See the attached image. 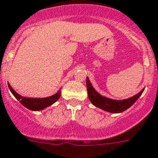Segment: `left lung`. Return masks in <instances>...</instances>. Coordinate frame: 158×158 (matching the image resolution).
I'll use <instances>...</instances> for the list:
<instances>
[{
	"label": "left lung",
	"mask_w": 158,
	"mask_h": 158,
	"mask_svg": "<svg viewBox=\"0 0 158 158\" xmlns=\"http://www.w3.org/2000/svg\"><path fill=\"white\" fill-rule=\"evenodd\" d=\"M86 85L87 90H88V96H89V101L91 102L92 104L102 110L111 113H120L127 110L128 108H130L138 99L139 98V97L142 95L143 92L144 91V89H143L139 93H138L137 94H135V96L131 97V98L123 99V100H115V99L108 98L105 96H102L98 92H97L92 85L89 77H87Z\"/></svg>",
	"instance_id": "1"
}]
</instances>
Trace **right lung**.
<instances>
[{
  "mask_svg": "<svg viewBox=\"0 0 158 158\" xmlns=\"http://www.w3.org/2000/svg\"><path fill=\"white\" fill-rule=\"evenodd\" d=\"M8 87L11 93H12V94L15 96V98L18 101H19V102H20L23 106H25L26 108H28L29 110H35V111L42 110H43V109H45V108L52 106L60 98V94H61V92H60V89L56 94H55L52 96L48 97V98H25V97L21 96V95H19V94H17V93L12 89V87L10 85L9 83Z\"/></svg>",
  "mask_w": 158,
  "mask_h": 158,
  "instance_id": "1",
  "label": "right lung"
}]
</instances>
